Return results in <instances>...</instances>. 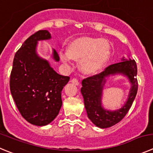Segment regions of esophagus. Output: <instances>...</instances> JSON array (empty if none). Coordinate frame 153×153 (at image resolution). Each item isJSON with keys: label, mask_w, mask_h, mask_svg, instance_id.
Listing matches in <instances>:
<instances>
[{"label": "esophagus", "mask_w": 153, "mask_h": 153, "mask_svg": "<svg viewBox=\"0 0 153 153\" xmlns=\"http://www.w3.org/2000/svg\"><path fill=\"white\" fill-rule=\"evenodd\" d=\"M71 82H72V84H74L75 85H79V82H78V81L76 79V78H72V79L71 80Z\"/></svg>", "instance_id": "obj_1"}]
</instances>
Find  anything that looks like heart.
Listing matches in <instances>:
<instances>
[{"instance_id": "b5f03b06", "label": "heart", "mask_w": 153, "mask_h": 153, "mask_svg": "<svg viewBox=\"0 0 153 153\" xmlns=\"http://www.w3.org/2000/svg\"><path fill=\"white\" fill-rule=\"evenodd\" d=\"M109 53V45L105 40L84 38L72 43L68 51H61L60 58L66 65H71L72 59L80 60L84 72L94 73L105 63Z\"/></svg>"}]
</instances>
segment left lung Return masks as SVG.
I'll return each mask as SVG.
<instances>
[{
  "label": "left lung",
  "mask_w": 153,
  "mask_h": 153,
  "mask_svg": "<svg viewBox=\"0 0 153 153\" xmlns=\"http://www.w3.org/2000/svg\"><path fill=\"white\" fill-rule=\"evenodd\" d=\"M112 64L97 75L85 78L82 81L81 92L84 97L87 114L91 122L100 128H107L115 125L126 115L137 93L138 83L137 78V68L134 59H126ZM119 74L126 76L131 83L128 97L126 103L116 111L105 110L102 106V95L106 78Z\"/></svg>",
  "instance_id": "8db88e82"
}]
</instances>
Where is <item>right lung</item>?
Wrapping results in <instances>:
<instances>
[{
  "label": "right lung",
  "instance_id": "1",
  "mask_svg": "<svg viewBox=\"0 0 153 153\" xmlns=\"http://www.w3.org/2000/svg\"><path fill=\"white\" fill-rule=\"evenodd\" d=\"M51 38L49 31L40 30L25 40L16 53L10 79L17 109L27 122L37 126L48 125L58 115L62 104V90L70 79L55 72L37 53L38 41ZM53 58L59 61L55 50Z\"/></svg>",
  "mask_w": 153,
  "mask_h": 153
}]
</instances>
